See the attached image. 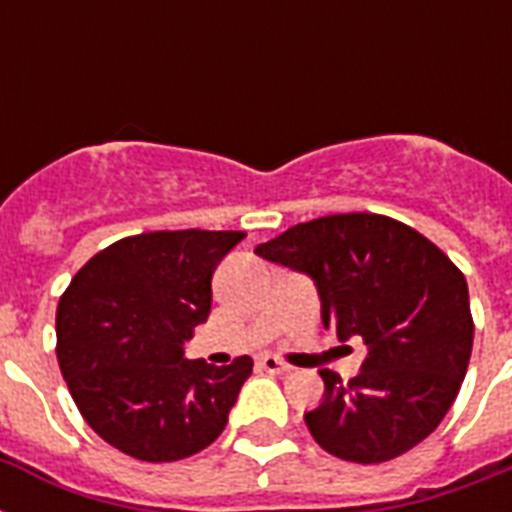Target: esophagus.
I'll use <instances>...</instances> for the list:
<instances>
[{"instance_id":"1","label":"esophagus","mask_w":512,"mask_h":512,"mask_svg":"<svg viewBox=\"0 0 512 512\" xmlns=\"http://www.w3.org/2000/svg\"><path fill=\"white\" fill-rule=\"evenodd\" d=\"M257 366H260V369H265V372H271V374L289 372V364H284V361H279V358H273V356H263L260 361H257Z\"/></svg>"}]
</instances>
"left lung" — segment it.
<instances>
[{"label":"left lung","mask_w":512,"mask_h":512,"mask_svg":"<svg viewBox=\"0 0 512 512\" xmlns=\"http://www.w3.org/2000/svg\"><path fill=\"white\" fill-rule=\"evenodd\" d=\"M255 255L316 284L321 321L366 348L350 382L321 369L305 425L340 460L388 462L433 433L460 393L473 350L468 281L409 225L350 212L292 225Z\"/></svg>","instance_id":"8db88e82"}]
</instances>
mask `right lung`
Listing matches in <instances>:
<instances>
[{"label":"right lung","mask_w":512,"mask_h":512,"mask_svg":"<svg viewBox=\"0 0 512 512\" xmlns=\"http://www.w3.org/2000/svg\"><path fill=\"white\" fill-rule=\"evenodd\" d=\"M247 233L156 231L106 247L60 297L58 364L79 412L119 452L175 462L228 425L252 358L188 361L212 308V273Z\"/></svg>","instance_id":"right-lung-1"}]
</instances>
